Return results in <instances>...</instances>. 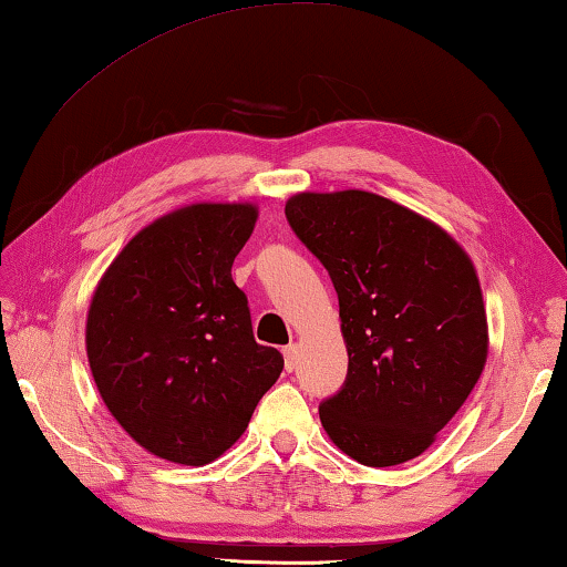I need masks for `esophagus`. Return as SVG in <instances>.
Masks as SVG:
<instances>
[{
  "mask_svg": "<svg viewBox=\"0 0 567 567\" xmlns=\"http://www.w3.org/2000/svg\"><path fill=\"white\" fill-rule=\"evenodd\" d=\"M282 354H285L287 372H292L297 368V360H300V354H297V344H287V348L282 350Z\"/></svg>",
  "mask_w": 567,
  "mask_h": 567,
  "instance_id": "esophagus-1",
  "label": "esophagus"
}]
</instances>
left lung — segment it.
<instances>
[{
  "label": "left lung",
  "instance_id": "1",
  "mask_svg": "<svg viewBox=\"0 0 567 567\" xmlns=\"http://www.w3.org/2000/svg\"><path fill=\"white\" fill-rule=\"evenodd\" d=\"M285 215L340 300L348 378L320 405L324 433L362 465L408 463L483 375L473 260L443 227L372 192H300Z\"/></svg>",
  "mask_w": 567,
  "mask_h": 567
}]
</instances>
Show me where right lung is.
Wrapping results in <instances>:
<instances>
[{
    "label": "right lung",
    "mask_w": 567,
    "mask_h": 567,
    "mask_svg": "<svg viewBox=\"0 0 567 567\" xmlns=\"http://www.w3.org/2000/svg\"><path fill=\"white\" fill-rule=\"evenodd\" d=\"M257 207L197 203L140 229L102 275L87 358L104 405L147 453L207 465L245 433L285 368L255 342L233 262Z\"/></svg>",
    "instance_id": "right-lung-1"
}]
</instances>
